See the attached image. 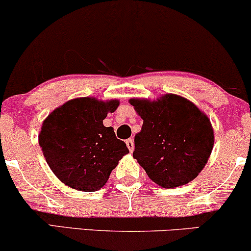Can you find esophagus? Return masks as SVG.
Here are the masks:
<instances>
[{
    "instance_id": "esophagus-1",
    "label": "esophagus",
    "mask_w": 251,
    "mask_h": 251,
    "mask_svg": "<svg viewBox=\"0 0 251 251\" xmlns=\"http://www.w3.org/2000/svg\"><path fill=\"white\" fill-rule=\"evenodd\" d=\"M125 142H126V146H127L128 151L132 153L133 149H134V141H133V139H127Z\"/></svg>"
}]
</instances>
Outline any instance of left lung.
Masks as SVG:
<instances>
[{
	"label": "left lung",
	"instance_id": "obj_1",
	"mask_svg": "<svg viewBox=\"0 0 251 251\" xmlns=\"http://www.w3.org/2000/svg\"><path fill=\"white\" fill-rule=\"evenodd\" d=\"M144 120L133 157L164 189L184 185L204 169L214 145L211 120L196 104L175 94L128 100Z\"/></svg>",
	"mask_w": 251,
	"mask_h": 251
}]
</instances>
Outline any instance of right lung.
<instances>
[{
	"instance_id": "obj_1",
	"label": "right lung",
	"mask_w": 251,
	"mask_h": 251,
	"mask_svg": "<svg viewBox=\"0 0 251 251\" xmlns=\"http://www.w3.org/2000/svg\"><path fill=\"white\" fill-rule=\"evenodd\" d=\"M118 106V100L74 98L43 122L39 146L50 170L69 188L84 192L103 188L111 171L128 153L113 128L103 125L107 113Z\"/></svg>"
}]
</instances>
